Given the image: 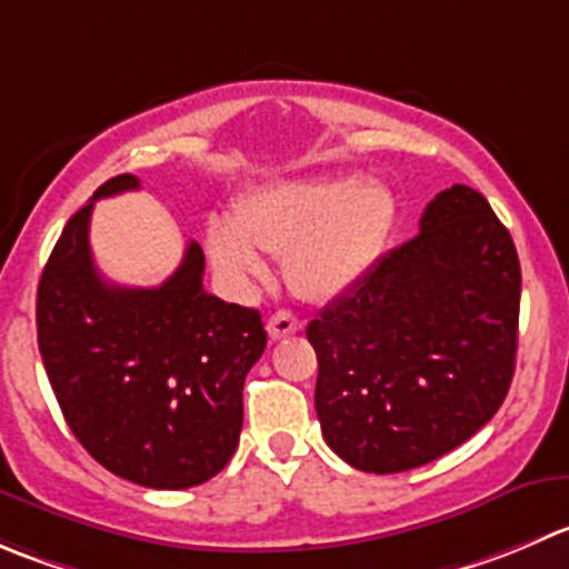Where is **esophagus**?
Returning <instances> with one entry per match:
<instances>
[{
	"instance_id": "esophagus-1",
	"label": "esophagus",
	"mask_w": 569,
	"mask_h": 569,
	"mask_svg": "<svg viewBox=\"0 0 569 569\" xmlns=\"http://www.w3.org/2000/svg\"><path fill=\"white\" fill-rule=\"evenodd\" d=\"M300 328H302V322L291 311L272 313V317H269V322H267V330H269V336H272V339H286V336H295Z\"/></svg>"
}]
</instances>
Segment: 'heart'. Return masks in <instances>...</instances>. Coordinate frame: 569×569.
Masks as SVG:
<instances>
[{"instance_id":"obj_1","label":"heart","mask_w":569,"mask_h":569,"mask_svg":"<svg viewBox=\"0 0 569 569\" xmlns=\"http://www.w3.org/2000/svg\"><path fill=\"white\" fill-rule=\"evenodd\" d=\"M391 219V194L378 180H286L236 202L233 221L208 228L211 261L230 283L250 286L267 274L258 250L286 256V278L308 300L350 289L372 261Z\"/></svg>"}]
</instances>
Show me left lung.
Returning a JSON list of instances; mask_svg holds the SVG:
<instances>
[{
	"instance_id": "8db88e82",
	"label": "left lung",
	"mask_w": 569,
	"mask_h": 569,
	"mask_svg": "<svg viewBox=\"0 0 569 569\" xmlns=\"http://www.w3.org/2000/svg\"><path fill=\"white\" fill-rule=\"evenodd\" d=\"M520 258L483 194L445 189L419 233L330 302L317 350V417L339 459L406 472L481 431L509 395Z\"/></svg>"
}]
</instances>
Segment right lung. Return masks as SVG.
<instances>
[{
	"label": "right lung",
	"instance_id": "1",
	"mask_svg": "<svg viewBox=\"0 0 569 569\" xmlns=\"http://www.w3.org/2000/svg\"><path fill=\"white\" fill-rule=\"evenodd\" d=\"M119 174L66 222L38 283V350L77 442L113 476L189 489L224 470L244 422V378L267 347L261 313L202 286L206 256L156 289L108 283L93 267V202L138 189Z\"/></svg>",
	"mask_w": 569,
	"mask_h": 569
}]
</instances>
